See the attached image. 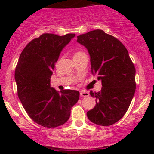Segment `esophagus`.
<instances>
[{
    "instance_id": "1",
    "label": "esophagus",
    "mask_w": 154,
    "mask_h": 154,
    "mask_svg": "<svg viewBox=\"0 0 154 154\" xmlns=\"http://www.w3.org/2000/svg\"><path fill=\"white\" fill-rule=\"evenodd\" d=\"M80 96H82V97H87V96H89V92H87V91H81L80 92Z\"/></svg>"
}]
</instances>
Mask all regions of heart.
Listing matches in <instances>:
<instances>
[{
  "label": "heart",
  "mask_w": 154,
  "mask_h": 154,
  "mask_svg": "<svg viewBox=\"0 0 154 154\" xmlns=\"http://www.w3.org/2000/svg\"><path fill=\"white\" fill-rule=\"evenodd\" d=\"M82 54H84V52H82V51H75L74 54V57L75 56H79V55H82Z\"/></svg>",
  "instance_id": "b5f03b06"
}]
</instances>
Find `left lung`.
Masks as SVG:
<instances>
[{"instance_id":"1","label":"left lung","mask_w":154,"mask_h":154,"mask_svg":"<svg viewBox=\"0 0 154 154\" xmlns=\"http://www.w3.org/2000/svg\"><path fill=\"white\" fill-rule=\"evenodd\" d=\"M90 55L91 72L102 81L99 92L90 91L96 105L87 112L89 120L110 126L123 117L136 91V69L123 44L103 30H94L77 37Z\"/></svg>"}]
</instances>
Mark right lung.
Masks as SVG:
<instances>
[{
	"label": "right lung",
	"instance_id": "add662e5",
	"mask_svg": "<svg viewBox=\"0 0 154 154\" xmlns=\"http://www.w3.org/2000/svg\"><path fill=\"white\" fill-rule=\"evenodd\" d=\"M75 35L43 34L25 46L16 65L19 99L29 117L45 127H58L66 123L79 98L78 91L65 89L59 93L50 85L55 62Z\"/></svg>",
	"mask_w": 154,
	"mask_h": 154
}]
</instances>
